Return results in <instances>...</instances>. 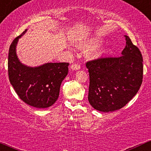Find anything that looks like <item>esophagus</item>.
<instances>
[{"label": "esophagus", "mask_w": 151, "mask_h": 151, "mask_svg": "<svg viewBox=\"0 0 151 151\" xmlns=\"http://www.w3.org/2000/svg\"><path fill=\"white\" fill-rule=\"evenodd\" d=\"M71 70H78L80 69V65L79 64H72V65L70 66Z\"/></svg>", "instance_id": "esophagus-1"}]
</instances>
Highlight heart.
<instances>
[{
	"label": "heart",
	"mask_w": 151,
	"mask_h": 151,
	"mask_svg": "<svg viewBox=\"0 0 151 151\" xmlns=\"http://www.w3.org/2000/svg\"><path fill=\"white\" fill-rule=\"evenodd\" d=\"M101 41L99 39H97V38L87 40H84L79 42L77 45V47L79 50H81L84 52H86L90 51V50L92 49L93 50L89 53L88 56H89V58L95 60V59L100 58L106 53V49H104V48L97 47L101 44Z\"/></svg>",
	"instance_id": "heart-1"
}]
</instances>
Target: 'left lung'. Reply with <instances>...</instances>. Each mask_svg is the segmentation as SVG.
I'll return each mask as SVG.
<instances>
[{
  "label": "left lung",
  "instance_id": "1",
  "mask_svg": "<svg viewBox=\"0 0 151 151\" xmlns=\"http://www.w3.org/2000/svg\"><path fill=\"white\" fill-rule=\"evenodd\" d=\"M126 44L119 58L87 62L89 73L88 100L103 112L119 110L132 99L143 81V58L139 49L125 35Z\"/></svg>",
  "mask_w": 151,
  "mask_h": 151
}]
</instances>
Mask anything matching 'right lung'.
<instances>
[{
    "label": "right lung",
    "mask_w": 151,
    "mask_h": 151,
    "mask_svg": "<svg viewBox=\"0 0 151 151\" xmlns=\"http://www.w3.org/2000/svg\"><path fill=\"white\" fill-rule=\"evenodd\" d=\"M15 38L8 53V77L11 85L20 99L39 109L48 108L58 100L60 86L68 74L67 62L45 63L38 67H28L20 62L16 54L19 38Z\"/></svg>",
    "instance_id": "obj_1"
}]
</instances>
